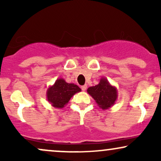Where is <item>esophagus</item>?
I'll use <instances>...</instances> for the list:
<instances>
[{
  "instance_id": "34e87169",
  "label": "esophagus",
  "mask_w": 161,
  "mask_h": 161,
  "mask_svg": "<svg viewBox=\"0 0 161 161\" xmlns=\"http://www.w3.org/2000/svg\"><path fill=\"white\" fill-rule=\"evenodd\" d=\"M81 88H82V90L83 92H85L86 90V88H87V85H84V86H81Z\"/></svg>"
}]
</instances>
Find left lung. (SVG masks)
<instances>
[{
    "instance_id": "1",
    "label": "left lung",
    "mask_w": 161,
    "mask_h": 161,
    "mask_svg": "<svg viewBox=\"0 0 161 161\" xmlns=\"http://www.w3.org/2000/svg\"><path fill=\"white\" fill-rule=\"evenodd\" d=\"M87 92L93 97L97 106L104 110L111 108L118 97L116 87L112 86L104 77L100 79L99 83L95 86L89 87Z\"/></svg>"
}]
</instances>
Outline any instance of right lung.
Wrapping results in <instances>:
<instances>
[{
	"mask_svg": "<svg viewBox=\"0 0 161 161\" xmlns=\"http://www.w3.org/2000/svg\"><path fill=\"white\" fill-rule=\"evenodd\" d=\"M81 92V88L73 83H67L64 79H57L53 86L47 91V100L56 108H63L68 104L70 98L75 93Z\"/></svg>",
	"mask_w": 161,
	"mask_h": 161,
	"instance_id": "right-lung-1",
	"label": "right lung"
}]
</instances>
